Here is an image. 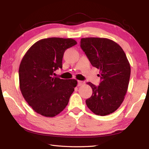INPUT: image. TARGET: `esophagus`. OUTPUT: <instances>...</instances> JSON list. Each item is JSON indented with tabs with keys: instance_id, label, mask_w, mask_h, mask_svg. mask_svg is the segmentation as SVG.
I'll return each mask as SVG.
<instances>
[{
	"instance_id": "34e87169",
	"label": "esophagus",
	"mask_w": 149,
	"mask_h": 149,
	"mask_svg": "<svg viewBox=\"0 0 149 149\" xmlns=\"http://www.w3.org/2000/svg\"><path fill=\"white\" fill-rule=\"evenodd\" d=\"M84 84V82L82 81H77V86H80L81 85H83Z\"/></svg>"
}]
</instances>
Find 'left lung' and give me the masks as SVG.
<instances>
[{"label": "left lung", "mask_w": 149, "mask_h": 149, "mask_svg": "<svg viewBox=\"0 0 149 149\" xmlns=\"http://www.w3.org/2000/svg\"><path fill=\"white\" fill-rule=\"evenodd\" d=\"M81 47L91 65L100 70L99 86L88 83L92 95L86 104L95 115L105 116L115 112L127 93L131 66L122 47L102 38H81Z\"/></svg>", "instance_id": "left-lung-1"}]
</instances>
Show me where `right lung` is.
I'll list each match as a JSON object with an SVG mask.
<instances>
[{"mask_svg":"<svg viewBox=\"0 0 149 149\" xmlns=\"http://www.w3.org/2000/svg\"><path fill=\"white\" fill-rule=\"evenodd\" d=\"M72 38H49L34 44L24 55L19 67V82L22 95L34 111L53 117L64 109L77 86L75 79L54 77L62 68L65 50L76 45Z\"/></svg>","mask_w":149,"mask_h":149,"instance_id":"1","label":"right lung"}]
</instances>
